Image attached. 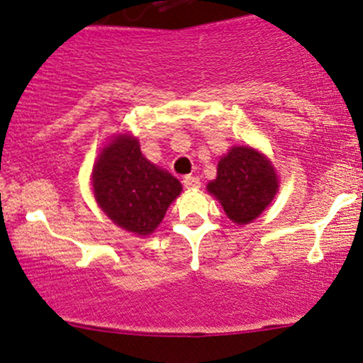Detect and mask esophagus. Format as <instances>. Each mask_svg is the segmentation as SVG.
<instances>
[{
  "mask_svg": "<svg viewBox=\"0 0 363 363\" xmlns=\"http://www.w3.org/2000/svg\"><path fill=\"white\" fill-rule=\"evenodd\" d=\"M183 186L185 189H199L201 186V180L197 177H185L183 178Z\"/></svg>",
  "mask_w": 363,
  "mask_h": 363,
  "instance_id": "1",
  "label": "esophagus"
}]
</instances>
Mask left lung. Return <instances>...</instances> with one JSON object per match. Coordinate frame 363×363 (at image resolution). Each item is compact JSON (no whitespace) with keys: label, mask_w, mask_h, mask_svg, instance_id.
Returning <instances> with one entry per match:
<instances>
[{"label":"left lung","mask_w":363,"mask_h":363,"mask_svg":"<svg viewBox=\"0 0 363 363\" xmlns=\"http://www.w3.org/2000/svg\"><path fill=\"white\" fill-rule=\"evenodd\" d=\"M207 190L221 202L228 218L247 225L259 218L278 192L271 162L252 147H233L218 164V177Z\"/></svg>","instance_id":"left-lung-1"}]
</instances>
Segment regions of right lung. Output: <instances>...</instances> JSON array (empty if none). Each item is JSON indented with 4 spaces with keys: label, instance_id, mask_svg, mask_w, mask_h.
<instances>
[{
    "label": "right lung",
    "instance_id": "obj_1",
    "mask_svg": "<svg viewBox=\"0 0 363 363\" xmlns=\"http://www.w3.org/2000/svg\"><path fill=\"white\" fill-rule=\"evenodd\" d=\"M92 185L106 216L137 235L152 233L182 192V183L145 160L137 138L127 135L103 149Z\"/></svg>",
    "mask_w": 363,
    "mask_h": 363
}]
</instances>
